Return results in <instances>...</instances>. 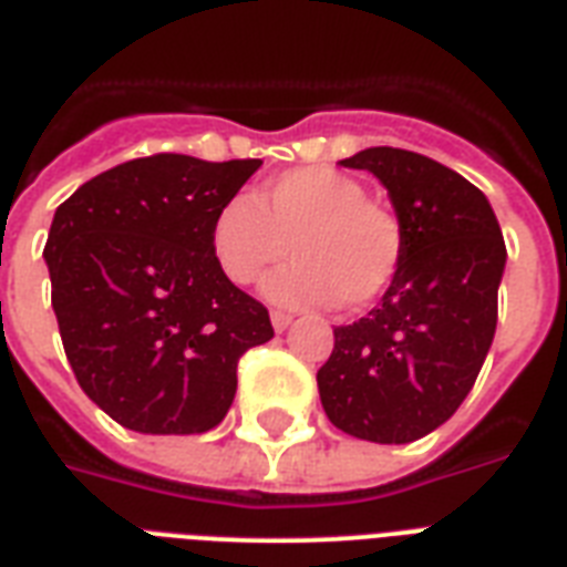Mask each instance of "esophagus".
Segmentation results:
<instances>
[{
	"mask_svg": "<svg viewBox=\"0 0 567 567\" xmlns=\"http://www.w3.org/2000/svg\"><path fill=\"white\" fill-rule=\"evenodd\" d=\"M270 320H274V329L276 332H285V329L291 327V315L288 311H270Z\"/></svg>",
	"mask_w": 567,
	"mask_h": 567,
	"instance_id": "obj_1",
	"label": "esophagus"
}]
</instances>
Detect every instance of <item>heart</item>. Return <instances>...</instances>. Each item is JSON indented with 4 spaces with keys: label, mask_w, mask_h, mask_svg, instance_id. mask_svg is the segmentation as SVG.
I'll return each mask as SVG.
<instances>
[{
    "label": "heart",
    "mask_w": 567,
    "mask_h": 567,
    "mask_svg": "<svg viewBox=\"0 0 567 567\" xmlns=\"http://www.w3.org/2000/svg\"><path fill=\"white\" fill-rule=\"evenodd\" d=\"M288 247L291 265L265 279L270 300L355 311L391 288L403 267L405 231L391 208L368 199L362 182L332 167L288 171L214 214L212 249L229 282H256Z\"/></svg>",
    "instance_id": "obj_1"
}]
</instances>
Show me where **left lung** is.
Wrapping results in <instances>:
<instances>
[{"mask_svg": "<svg viewBox=\"0 0 567 567\" xmlns=\"http://www.w3.org/2000/svg\"><path fill=\"white\" fill-rule=\"evenodd\" d=\"M388 188L405 231L400 274L350 327L318 371L338 430L409 444L453 417L474 388L497 329L506 244L476 185L426 155L371 146L344 158Z\"/></svg>", "mask_w": 567, "mask_h": 567, "instance_id": "8db88e82", "label": "left lung"}]
</instances>
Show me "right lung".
<instances>
[{
    "label": "right lung",
    "instance_id": "1",
    "mask_svg": "<svg viewBox=\"0 0 567 567\" xmlns=\"http://www.w3.org/2000/svg\"><path fill=\"white\" fill-rule=\"evenodd\" d=\"M258 167L158 153L58 205L43 249L58 332L82 391L120 426L214 430L235 400L238 359L274 338L265 306L212 249L214 214Z\"/></svg>",
    "mask_w": 567,
    "mask_h": 567
}]
</instances>
